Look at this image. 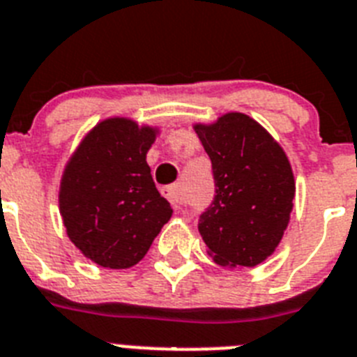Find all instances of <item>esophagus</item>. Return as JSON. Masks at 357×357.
I'll return each instance as SVG.
<instances>
[{
    "mask_svg": "<svg viewBox=\"0 0 357 357\" xmlns=\"http://www.w3.org/2000/svg\"><path fill=\"white\" fill-rule=\"evenodd\" d=\"M165 197L169 199L170 203H172L176 208H178L179 205H183V194H181V188H179V185H170V187H167L163 190Z\"/></svg>",
    "mask_w": 357,
    "mask_h": 357,
    "instance_id": "esophagus-1",
    "label": "esophagus"
}]
</instances>
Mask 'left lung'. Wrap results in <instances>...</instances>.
Masks as SVG:
<instances>
[{
    "instance_id": "8db88e82",
    "label": "left lung",
    "mask_w": 357,
    "mask_h": 357,
    "mask_svg": "<svg viewBox=\"0 0 357 357\" xmlns=\"http://www.w3.org/2000/svg\"><path fill=\"white\" fill-rule=\"evenodd\" d=\"M212 161L215 196L199 215L206 252L223 266H256L280 245L292 212L294 174L285 151L247 114L194 125Z\"/></svg>"
}]
</instances>
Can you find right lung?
Segmentation results:
<instances>
[{"label": "right lung", "mask_w": 357, "mask_h": 357, "mask_svg": "<svg viewBox=\"0 0 357 357\" xmlns=\"http://www.w3.org/2000/svg\"><path fill=\"white\" fill-rule=\"evenodd\" d=\"M155 136L158 128L128 118L103 119L63 170V225L72 243L96 265L128 268L142 261L172 215L146 163Z\"/></svg>", "instance_id": "add662e5"}]
</instances>
